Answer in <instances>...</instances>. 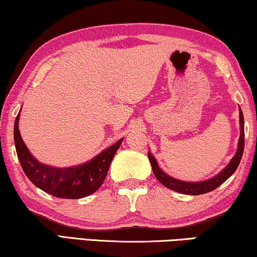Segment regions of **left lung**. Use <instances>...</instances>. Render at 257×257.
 Here are the masks:
<instances>
[{
	"label": "left lung",
	"mask_w": 257,
	"mask_h": 257,
	"mask_svg": "<svg viewBox=\"0 0 257 257\" xmlns=\"http://www.w3.org/2000/svg\"><path fill=\"white\" fill-rule=\"evenodd\" d=\"M240 114V138H239V144H237V151L235 155L233 156L229 163L221 170L218 175H215L210 180L202 181V182H184L176 180L169 175H167L163 170L160 168L158 162H156L155 158L151 152H148V159H150L152 169L155 175L156 180H158L162 185H165L168 189L184 193V195H203V193L210 192L214 189H217L219 185L224 183V182L229 178L235 172L239 163L242 158L243 150H244V120H243V113L242 110L239 109Z\"/></svg>",
	"instance_id": "left-lung-1"
}]
</instances>
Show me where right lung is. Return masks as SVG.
<instances>
[{"instance_id":"obj_1","label":"right lung","mask_w":257,"mask_h":257,"mask_svg":"<svg viewBox=\"0 0 257 257\" xmlns=\"http://www.w3.org/2000/svg\"><path fill=\"white\" fill-rule=\"evenodd\" d=\"M18 120L20 113L15 120L14 140L22 168L36 187L59 198L79 199L97 191L105 180L110 163L122 141L121 138L83 165L55 168L40 163L33 158L22 139Z\"/></svg>"}]
</instances>
